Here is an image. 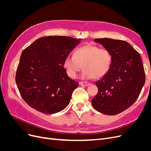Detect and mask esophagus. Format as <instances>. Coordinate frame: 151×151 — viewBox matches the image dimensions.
<instances>
[{"label": "esophagus", "mask_w": 151, "mask_h": 151, "mask_svg": "<svg viewBox=\"0 0 151 151\" xmlns=\"http://www.w3.org/2000/svg\"><path fill=\"white\" fill-rule=\"evenodd\" d=\"M79 84L83 86H88L89 85V83H87V82H83V81H81L79 82Z\"/></svg>", "instance_id": "1"}]
</instances>
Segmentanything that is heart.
Returning <instances> with one entry per match:
<instances>
[{
    "mask_svg": "<svg viewBox=\"0 0 151 151\" xmlns=\"http://www.w3.org/2000/svg\"><path fill=\"white\" fill-rule=\"evenodd\" d=\"M111 60V54L108 50L88 44L76 49L73 57H66L63 61V67L70 78H76L83 66V78L99 79L107 74Z\"/></svg>",
    "mask_w": 151,
    "mask_h": 151,
    "instance_id": "obj_1",
    "label": "heart"
}]
</instances>
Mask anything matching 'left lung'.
Segmentation results:
<instances>
[{"instance_id":"obj_1","label":"left lung","mask_w":151,"mask_h":151,"mask_svg":"<svg viewBox=\"0 0 151 151\" xmlns=\"http://www.w3.org/2000/svg\"><path fill=\"white\" fill-rule=\"evenodd\" d=\"M111 53V65L106 76L96 82L98 93L91 101L96 110L115 115L133 104L144 85L145 77L140 55L125 41L97 38Z\"/></svg>"}]
</instances>
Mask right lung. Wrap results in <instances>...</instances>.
<instances>
[{"label": "right lung", "mask_w": 151, "mask_h": 151, "mask_svg": "<svg viewBox=\"0 0 151 151\" xmlns=\"http://www.w3.org/2000/svg\"><path fill=\"white\" fill-rule=\"evenodd\" d=\"M81 39L49 36L38 38L22 51L16 82L21 97L41 113L65 109L79 85L68 77L63 61Z\"/></svg>", "instance_id": "add662e5"}]
</instances>
